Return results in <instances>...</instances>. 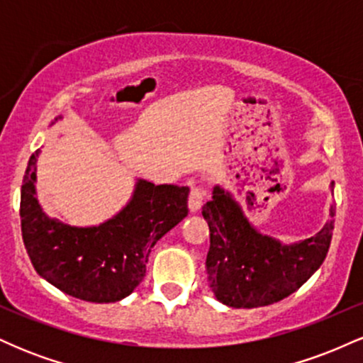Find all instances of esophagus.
<instances>
[{"instance_id":"1","label":"esophagus","mask_w":363,"mask_h":363,"mask_svg":"<svg viewBox=\"0 0 363 363\" xmlns=\"http://www.w3.org/2000/svg\"><path fill=\"white\" fill-rule=\"evenodd\" d=\"M203 199H205V191L201 189V187L194 186L191 187V193H189V201H187V205H189V210L193 211H198L199 208L203 206Z\"/></svg>"}]
</instances>
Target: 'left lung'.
Returning a JSON list of instances; mask_svg holds the SVG:
<instances>
[{
	"label": "left lung",
	"instance_id": "8db88e82",
	"mask_svg": "<svg viewBox=\"0 0 363 363\" xmlns=\"http://www.w3.org/2000/svg\"><path fill=\"white\" fill-rule=\"evenodd\" d=\"M335 182H331V189ZM210 227L206 273L220 302L235 309L269 306L298 290L326 257L335 228V205L326 225L311 239L281 244L249 222L239 201L223 187L203 206Z\"/></svg>",
	"mask_w": 363,
	"mask_h": 363
}]
</instances>
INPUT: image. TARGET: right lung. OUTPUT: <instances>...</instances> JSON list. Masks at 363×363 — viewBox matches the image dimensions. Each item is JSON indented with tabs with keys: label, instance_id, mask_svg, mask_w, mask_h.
Returning <instances> with one entry per match:
<instances>
[{
	"label": "right lung",
	"instance_id": "right-lung-1",
	"mask_svg": "<svg viewBox=\"0 0 363 363\" xmlns=\"http://www.w3.org/2000/svg\"><path fill=\"white\" fill-rule=\"evenodd\" d=\"M37 157L39 150L28 160L20 196L23 244L35 272L80 301L128 297L145 278L157 240L186 218L189 187L138 179L118 215L95 227H73L49 218L37 201Z\"/></svg>",
	"mask_w": 363,
	"mask_h": 363
}]
</instances>
